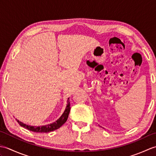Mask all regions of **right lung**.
I'll list each match as a JSON object with an SVG mask.
<instances>
[{
    "label": "right lung",
    "mask_w": 156,
    "mask_h": 156,
    "mask_svg": "<svg viewBox=\"0 0 156 156\" xmlns=\"http://www.w3.org/2000/svg\"><path fill=\"white\" fill-rule=\"evenodd\" d=\"M69 111H70V105H69V98L68 99V104L66 106V108L64 112V113L59 117L57 121L55 122H53L51 124H48L47 125H44V126H31L26 125L23 122L19 121L17 119H16L19 124L21 126V127H24L25 129H28L29 131L35 132V133H49L50 131H53L56 129H59L61 127L62 125H64L66 122L68 117V115L69 113Z\"/></svg>",
    "instance_id": "add662e5"
}]
</instances>
